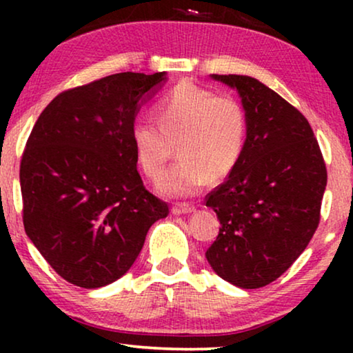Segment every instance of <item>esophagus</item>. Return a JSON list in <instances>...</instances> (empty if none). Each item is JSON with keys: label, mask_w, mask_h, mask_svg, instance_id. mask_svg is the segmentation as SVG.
Listing matches in <instances>:
<instances>
[{"label": "esophagus", "mask_w": 353, "mask_h": 353, "mask_svg": "<svg viewBox=\"0 0 353 353\" xmlns=\"http://www.w3.org/2000/svg\"><path fill=\"white\" fill-rule=\"evenodd\" d=\"M191 212H194V207L190 204H175L172 207L173 215H185V214H191Z\"/></svg>", "instance_id": "esophagus-1"}]
</instances>
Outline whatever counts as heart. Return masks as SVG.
<instances>
[{
    "mask_svg": "<svg viewBox=\"0 0 353 353\" xmlns=\"http://www.w3.org/2000/svg\"><path fill=\"white\" fill-rule=\"evenodd\" d=\"M157 123L137 120L130 127L143 173L161 176L176 144L175 165L159 181L167 196H192L209 180H221L238 165L248 141V114L234 96L178 83L156 105Z\"/></svg>",
    "mask_w": 353,
    "mask_h": 353,
    "instance_id": "b5f03b06",
    "label": "heart"
}]
</instances>
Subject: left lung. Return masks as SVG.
<instances>
[{
	"label": "left lung",
	"instance_id": "8db88e82",
	"mask_svg": "<svg viewBox=\"0 0 353 353\" xmlns=\"http://www.w3.org/2000/svg\"><path fill=\"white\" fill-rule=\"evenodd\" d=\"M238 91L248 141L238 165L209 192L220 231L205 257L234 286L257 289L281 276L320 223L326 165L308 120L248 75H210Z\"/></svg>",
	"mask_w": 353,
	"mask_h": 353
}]
</instances>
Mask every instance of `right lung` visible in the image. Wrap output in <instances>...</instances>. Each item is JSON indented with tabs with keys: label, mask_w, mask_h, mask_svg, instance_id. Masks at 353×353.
<instances>
[{
	"label": "right lung",
	"mask_w": 353,
	"mask_h": 353,
	"mask_svg": "<svg viewBox=\"0 0 353 353\" xmlns=\"http://www.w3.org/2000/svg\"><path fill=\"white\" fill-rule=\"evenodd\" d=\"M165 72H122L57 94L21 161L23 228L75 286H108L132 268L167 202L143 185L130 127Z\"/></svg>",
	"instance_id": "right-lung-1"
}]
</instances>
